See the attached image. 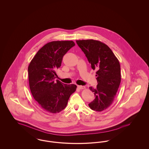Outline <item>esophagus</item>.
<instances>
[{
	"mask_svg": "<svg viewBox=\"0 0 149 149\" xmlns=\"http://www.w3.org/2000/svg\"><path fill=\"white\" fill-rule=\"evenodd\" d=\"M77 88H78L79 89H84L85 88V86H81V85H77Z\"/></svg>",
	"mask_w": 149,
	"mask_h": 149,
	"instance_id": "34e87169",
	"label": "esophagus"
}]
</instances>
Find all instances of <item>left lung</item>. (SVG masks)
<instances>
[{
    "label": "left lung",
    "mask_w": 149,
    "mask_h": 149,
    "mask_svg": "<svg viewBox=\"0 0 149 149\" xmlns=\"http://www.w3.org/2000/svg\"><path fill=\"white\" fill-rule=\"evenodd\" d=\"M76 43L85 54L91 68L97 70V88H89L95 98L89 106L94 111L101 112L111 105L119 89L121 82L120 63L109 47L99 40H77Z\"/></svg>",
    "instance_id": "obj_1"
}]
</instances>
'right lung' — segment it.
Wrapping results in <instances>:
<instances>
[{"label":"right lung","instance_id":"add662e5","mask_svg":"<svg viewBox=\"0 0 149 149\" xmlns=\"http://www.w3.org/2000/svg\"><path fill=\"white\" fill-rule=\"evenodd\" d=\"M74 45L72 40L49 42L37 52L29 65L31 94L41 108L50 113L64 109L70 96L76 90V85L54 81L55 70L61 66L63 56Z\"/></svg>","mask_w":149,"mask_h":149}]
</instances>
